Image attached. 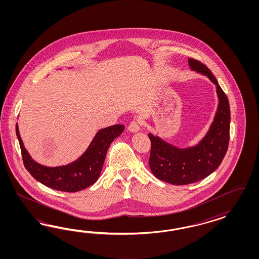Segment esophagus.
Returning a JSON list of instances; mask_svg holds the SVG:
<instances>
[{"instance_id":"esophagus-1","label":"esophagus","mask_w":259,"mask_h":259,"mask_svg":"<svg viewBox=\"0 0 259 259\" xmlns=\"http://www.w3.org/2000/svg\"><path fill=\"white\" fill-rule=\"evenodd\" d=\"M141 130V124L138 120H133L132 122H130V124L128 125V131L132 132V133H136L139 132Z\"/></svg>"}]
</instances>
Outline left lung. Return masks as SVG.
<instances>
[{
    "mask_svg": "<svg viewBox=\"0 0 259 259\" xmlns=\"http://www.w3.org/2000/svg\"><path fill=\"white\" fill-rule=\"evenodd\" d=\"M192 70L207 76L217 85L220 100L218 111L208 133L196 146L181 149L149 134V166L155 177L174 185L201 181L215 171L226 155L230 140V104L211 70L202 63L189 58Z\"/></svg>",
    "mask_w": 259,
    "mask_h": 259,
    "instance_id": "8db88e82",
    "label": "left lung"
}]
</instances>
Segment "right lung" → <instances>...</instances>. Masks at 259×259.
Wrapping results in <instances>:
<instances>
[{
	"label": "right lung",
	"instance_id": "1",
	"mask_svg": "<svg viewBox=\"0 0 259 259\" xmlns=\"http://www.w3.org/2000/svg\"><path fill=\"white\" fill-rule=\"evenodd\" d=\"M121 124L101 129L87 151L77 160L69 164L47 167L34 161L24 148V142L16 124V135L19 140L25 169L32 177L49 188L62 192L74 193L87 188L98 181L110 144L123 132Z\"/></svg>",
	"mask_w": 259,
	"mask_h": 259
}]
</instances>
